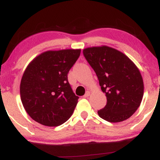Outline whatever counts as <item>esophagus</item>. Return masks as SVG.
Masks as SVG:
<instances>
[{
    "label": "esophagus",
    "mask_w": 160,
    "mask_h": 160,
    "mask_svg": "<svg viewBox=\"0 0 160 160\" xmlns=\"http://www.w3.org/2000/svg\"><path fill=\"white\" fill-rule=\"evenodd\" d=\"M89 95H90V92H89V91H87L86 92V94L83 95V98H88V97L89 96Z\"/></svg>",
    "instance_id": "1"
}]
</instances>
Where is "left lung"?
<instances>
[{"instance_id": "8db88e82", "label": "left lung", "mask_w": 160, "mask_h": 160, "mask_svg": "<svg viewBox=\"0 0 160 160\" xmlns=\"http://www.w3.org/2000/svg\"><path fill=\"white\" fill-rule=\"evenodd\" d=\"M82 53L107 97L105 107L98 111L99 117L110 122L127 120L140 106L144 95L139 70L126 55L106 46L86 48Z\"/></svg>"}]
</instances>
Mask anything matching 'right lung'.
I'll list each match as a JSON object with an SVG mask.
<instances>
[{
  "mask_svg": "<svg viewBox=\"0 0 160 160\" xmlns=\"http://www.w3.org/2000/svg\"><path fill=\"white\" fill-rule=\"evenodd\" d=\"M80 49L47 51L29 64L20 84L24 108L36 122L57 126L72 115L79 98L73 92L68 74Z\"/></svg>",
  "mask_w": 160,
  "mask_h": 160,
  "instance_id": "right-lung-1",
  "label": "right lung"
}]
</instances>
